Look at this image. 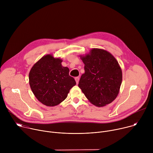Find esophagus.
<instances>
[{"instance_id": "1", "label": "esophagus", "mask_w": 153, "mask_h": 153, "mask_svg": "<svg viewBox=\"0 0 153 153\" xmlns=\"http://www.w3.org/2000/svg\"><path fill=\"white\" fill-rule=\"evenodd\" d=\"M75 80H76V83L77 84V83H79V77H75Z\"/></svg>"}]
</instances>
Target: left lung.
<instances>
[{
  "instance_id": "8db88e82",
  "label": "left lung",
  "mask_w": 153,
  "mask_h": 153,
  "mask_svg": "<svg viewBox=\"0 0 153 153\" xmlns=\"http://www.w3.org/2000/svg\"><path fill=\"white\" fill-rule=\"evenodd\" d=\"M85 73L81 76L79 87L93 105L103 106L117 96L122 80L118 62L109 52L98 48L90 54L81 57Z\"/></svg>"
}]
</instances>
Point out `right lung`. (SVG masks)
<instances>
[{"label":"right lung","instance_id":"1","mask_svg":"<svg viewBox=\"0 0 153 153\" xmlns=\"http://www.w3.org/2000/svg\"><path fill=\"white\" fill-rule=\"evenodd\" d=\"M62 62L48 54L37 62L30 71L31 89L38 100L45 105H59L76 84L74 79L69 75V68L62 67Z\"/></svg>","mask_w":153,"mask_h":153}]
</instances>
